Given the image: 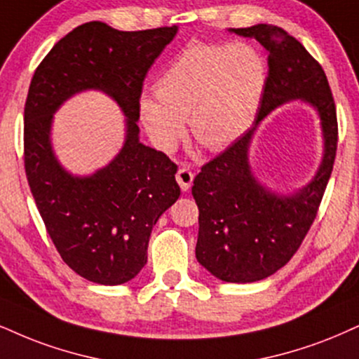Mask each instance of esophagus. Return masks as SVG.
<instances>
[{"mask_svg":"<svg viewBox=\"0 0 359 359\" xmlns=\"http://www.w3.org/2000/svg\"><path fill=\"white\" fill-rule=\"evenodd\" d=\"M193 178L194 175L191 172V170H188V168H181V170L176 172V181H178L180 188L183 189V191H188V189L191 188Z\"/></svg>","mask_w":359,"mask_h":359,"instance_id":"esophagus-1","label":"esophagus"}]
</instances>
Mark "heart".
<instances>
[{
  "label": "heart",
  "mask_w": 359,
  "mask_h": 359,
  "mask_svg": "<svg viewBox=\"0 0 359 359\" xmlns=\"http://www.w3.org/2000/svg\"><path fill=\"white\" fill-rule=\"evenodd\" d=\"M268 65L253 44H189L138 103L141 125L158 149L172 153L187 133L210 151H223L253 125Z\"/></svg>",
  "instance_id": "b5f03b06"
}]
</instances>
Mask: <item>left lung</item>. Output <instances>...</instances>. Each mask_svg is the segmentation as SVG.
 Segmentation results:
<instances>
[{
    "label": "left lung",
    "instance_id": "obj_1",
    "mask_svg": "<svg viewBox=\"0 0 359 359\" xmlns=\"http://www.w3.org/2000/svg\"><path fill=\"white\" fill-rule=\"evenodd\" d=\"M228 31L256 39L268 53L269 69L253 128L203 166L193 181L191 193L200 210L196 259L221 281L253 283L285 266L315 221L333 171L338 123L326 74L298 39L263 23ZM291 100L316 109L323 154L316 176L304 187L278 194L255 176L249 148L260 123Z\"/></svg>",
    "mask_w": 359,
    "mask_h": 359
}]
</instances>
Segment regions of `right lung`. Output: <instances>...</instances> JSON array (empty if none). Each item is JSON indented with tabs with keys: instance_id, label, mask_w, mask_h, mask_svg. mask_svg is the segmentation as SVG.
Here are the masks:
<instances>
[{
	"instance_id": "right-lung-1",
	"label": "right lung",
	"mask_w": 359,
	"mask_h": 359,
	"mask_svg": "<svg viewBox=\"0 0 359 359\" xmlns=\"http://www.w3.org/2000/svg\"><path fill=\"white\" fill-rule=\"evenodd\" d=\"M178 26L119 31L90 21L61 38L38 66L25 106V170L57 253L98 285H123L148 259L149 234L180 198L175 163L140 141L138 103L146 73ZM85 90L109 95L126 116V141L108 165L73 175L52 148V119Z\"/></svg>"
}]
</instances>
